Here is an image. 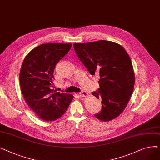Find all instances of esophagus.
Instances as JSON below:
<instances>
[{"label": "esophagus", "mask_w": 160, "mask_h": 160, "mask_svg": "<svg viewBox=\"0 0 160 160\" xmlns=\"http://www.w3.org/2000/svg\"><path fill=\"white\" fill-rule=\"evenodd\" d=\"M79 95H80V96L82 97H87V96L88 95V93H87L86 91H81L80 93H79Z\"/></svg>", "instance_id": "1"}]
</instances>
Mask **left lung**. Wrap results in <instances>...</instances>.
I'll return each mask as SVG.
<instances>
[{
	"instance_id": "left-lung-1",
	"label": "left lung",
	"mask_w": 160,
	"mask_h": 160,
	"mask_svg": "<svg viewBox=\"0 0 160 160\" xmlns=\"http://www.w3.org/2000/svg\"><path fill=\"white\" fill-rule=\"evenodd\" d=\"M73 46L89 73L100 76V88L92 93L102 103V110L95 117L104 122L116 118L127 107L135 83L129 55L121 45L105 40Z\"/></svg>"
}]
</instances>
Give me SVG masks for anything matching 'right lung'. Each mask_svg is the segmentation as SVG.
Masks as SVG:
<instances>
[{"instance_id":"obj_1","label":"right lung","mask_w":160,"mask_h":160,"mask_svg":"<svg viewBox=\"0 0 160 160\" xmlns=\"http://www.w3.org/2000/svg\"><path fill=\"white\" fill-rule=\"evenodd\" d=\"M71 47V43L41 44L32 49L22 63L19 81L22 95L32 110L43 121L61 117L74 98L51 89L56 65Z\"/></svg>"}]
</instances>
